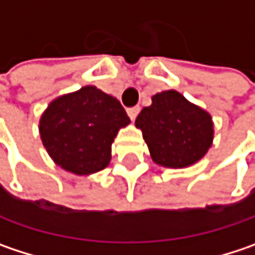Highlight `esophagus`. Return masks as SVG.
<instances>
[{"label":"esophagus","instance_id":"34e87169","mask_svg":"<svg viewBox=\"0 0 255 255\" xmlns=\"http://www.w3.org/2000/svg\"><path fill=\"white\" fill-rule=\"evenodd\" d=\"M137 113H139V106H133V107H129L128 109V115H129V118L132 119V120H135Z\"/></svg>","mask_w":255,"mask_h":255}]
</instances>
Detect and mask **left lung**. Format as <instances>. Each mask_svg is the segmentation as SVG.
Returning a JSON list of instances; mask_svg holds the SVG:
<instances>
[{
    "label": "left lung",
    "mask_w": 255,
    "mask_h": 255,
    "mask_svg": "<svg viewBox=\"0 0 255 255\" xmlns=\"http://www.w3.org/2000/svg\"><path fill=\"white\" fill-rule=\"evenodd\" d=\"M156 164L183 168L208 152L213 139L209 113L168 90L152 97L135 120Z\"/></svg>",
    "instance_id": "8db88e82"
}]
</instances>
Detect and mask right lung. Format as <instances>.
I'll use <instances>...</instances> for the list:
<instances>
[{"mask_svg":"<svg viewBox=\"0 0 255 255\" xmlns=\"http://www.w3.org/2000/svg\"><path fill=\"white\" fill-rule=\"evenodd\" d=\"M129 122L118 99L88 85L49 104L40 136L59 167L81 175L109 165L112 142Z\"/></svg>","mask_w":255,"mask_h":255,"instance_id":"right-lung-1","label":"right lung"}]
</instances>
